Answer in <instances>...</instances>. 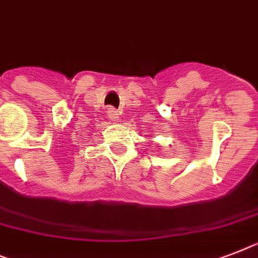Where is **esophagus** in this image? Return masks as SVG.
Masks as SVG:
<instances>
[{
  "label": "esophagus",
  "instance_id": "esophagus-1",
  "mask_svg": "<svg viewBox=\"0 0 258 258\" xmlns=\"http://www.w3.org/2000/svg\"><path fill=\"white\" fill-rule=\"evenodd\" d=\"M107 115H108V118H110V120H118V118H119L118 111L115 110V108H112V107L108 108Z\"/></svg>",
  "mask_w": 258,
  "mask_h": 258
}]
</instances>
